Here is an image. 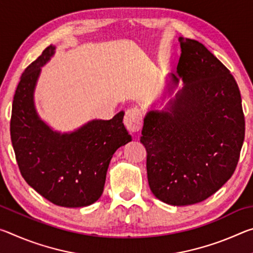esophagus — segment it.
<instances>
[{
	"instance_id": "obj_1",
	"label": "esophagus",
	"mask_w": 253,
	"mask_h": 253,
	"mask_svg": "<svg viewBox=\"0 0 253 253\" xmlns=\"http://www.w3.org/2000/svg\"><path fill=\"white\" fill-rule=\"evenodd\" d=\"M124 124L129 131H139L143 125V113L138 108H129L125 114Z\"/></svg>"
}]
</instances>
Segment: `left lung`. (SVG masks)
I'll return each instance as SVG.
<instances>
[{"instance_id":"1","label":"left lung","mask_w":253,"mask_h":253,"mask_svg":"<svg viewBox=\"0 0 253 253\" xmlns=\"http://www.w3.org/2000/svg\"><path fill=\"white\" fill-rule=\"evenodd\" d=\"M178 40L177 74L185 85L165 110L146 115L140 143L153 194L181 207L202 202L229 181L246 124L238 84L228 68L199 41ZM172 79L177 84L176 75Z\"/></svg>"}]
</instances>
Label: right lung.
<instances>
[{"mask_svg":"<svg viewBox=\"0 0 253 253\" xmlns=\"http://www.w3.org/2000/svg\"><path fill=\"white\" fill-rule=\"evenodd\" d=\"M53 53L54 46L49 45L23 71L12 105L11 140L21 175L38 193L59 207H87L101 196L111 157L131 137L123 111L71 134L51 130L38 117L34 87L40 68Z\"/></svg>","mask_w":253,"mask_h":253,"instance_id":"right-lung-1","label":"right lung"}]
</instances>
